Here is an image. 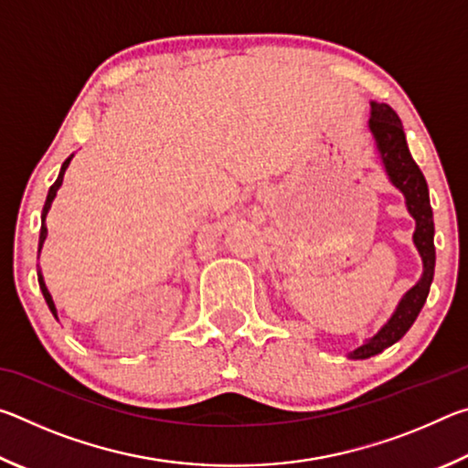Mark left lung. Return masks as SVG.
Segmentation results:
<instances>
[{
	"instance_id": "8db88e82",
	"label": "left lung",
	"mask_w": 468,
	"mask_h": 468,
	"mask_svg": "<svg viewBox=\"0 0 468 468\" xmlns=\"http://www.w3.org/2000/svg\"><path fill=\"white\" fill-rule=\"evenodd\" d=\"M369 130L374 133L378 153L384 163L388 179L392 181L394 187H399L405 194L407 208L417 223L413 241L419 250V256L423 260V276L413 289L405 292V297L400 299L392 318L384 324L382 330L376 336L366 340L361 346L355 348L353 353H348L351 359L374 357V355L382 353L384 348L392 346L396 340H400L407 335L409 328L417 320L419 312H421L427 295H430L435 268L433 212L430 204V189H427V181L421 169L417 167V163L409 153L400 117L386 102L371 101Z\"/></svg>"
}]
</instances>
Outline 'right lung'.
<instances>
[{
    "mask_svg": "<svg viewBox=\"0 0 468 468\" xmlns=\"http://www.w3.org/2000/svg\"><path fill=\"white\" fill-rule=\"evenodd\" d=\"M72 156H74V154H72ZM72 156H68L66 161H63V165H61V171H59V176H58V179H55V184L49 187V194H47V200H45V206H43V215H41V235H38V253H41V248H43V243H45V237H47V225H45L47 212H49V208H51V202H53V197H55V194H58V189H59L61 181H63V173H66V169H68L69 161H72ZM38 287H41V291H43V297H45V301H47V305H49L51 314L55 315V318H58V310H55V303H53V299H51V292L47 291V287H45V281H43V274H41V271H38Z\"/></svg>",
    "mask_w": 468,
    "mask_h": 468,
    "instance_id": "add662e5",
    "label": "right lung"
}]
</instances>
